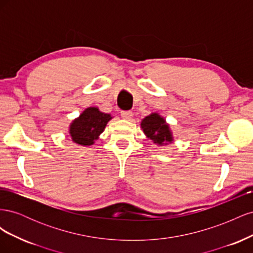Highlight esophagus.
<instances>
[{"mask_svg":"<svg viewBox=\"0 0 253 253\" xmlns=\"http://www.w3.org/2000/svg\"><path fill=\"white\" fill-rule=\"evenodd\" d=\"M133 116V113L131 111H121V117L126 119V120H129Z\"/></svg>","mask_w":253,"mask_h":253,"instance_id":"34e87169","label":"esophagus"}]
</instances>
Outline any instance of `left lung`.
I'll use <instances>...</instances> for the list:
<instances>
[{
  "label": "left lung",
  "instance_id": "obj_1",
  "mask_svg": "<svg viewBox=\"0 0 253 253\" xmlns=\"http://www.w3.org/2000/svg\"><path fill=\"white\" fill-rule=\"evenodd\" d=\"M140 126L144 135L160 147L173 142L170 126L158 113H151L149 116L144 117Z\"/></svg>",
  "mask_w": 253,
  "mask_h": 253
}]
</instances>
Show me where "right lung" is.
Returning a JSON list of instances; mask_svg holds the SVG:
<instances>
[{
    "label": "right lung",
    "mask_w": 253,
    "mask_h": 253,
    "mask_svg": "<svg viewBox=\"0 0 253 253\" xmlns=\"http://www.w3.org/2000/svg\"><path fill=\"white\" fill-rule=\"evenodd\" d=\"M112 118L111 114L102 113L96 106L85 109L70 125L68 132L72 140L79 145L89 147L99 139V136Z\"/></svg>",
    "instance_id": "1"
}]
</instances>
